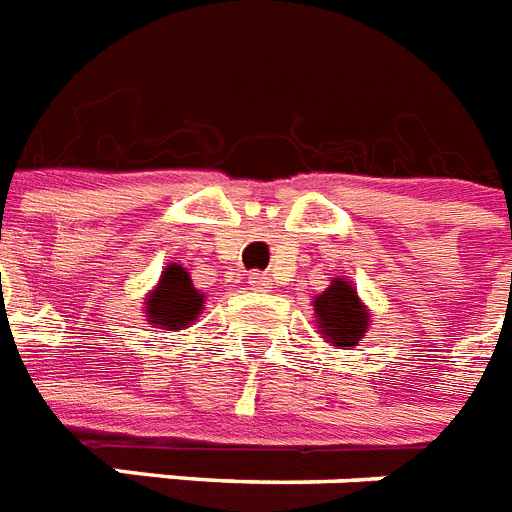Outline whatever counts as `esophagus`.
<instances>
[{
    "mask_svg": "<svg viewBox=\"0 0 512 512\" xmlns=\"http://www.w3.org/2000/svg\"><path fill=\"white\" fill-rule=\"evenodd\" d=\"M248 282H251L253 290H267L269 285H272V280H269L267 275H261V272H251V275H248Z\"/></svg>",
    "mask_w": 512,
    "mask_h": 512,
    "instance_id": "34e87169",
    "label": "esophagus"
}]
</instances>
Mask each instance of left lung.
<instances>
[{
	"label": "left lung",
	"instance_id": "1",
	"mask_svg": "<svg viewBox=\"0 0 512 512\" xmlns=\"http://www.w3.org/2000/svg\"><path fill=\"white\" fill-rule=\"evenodd\" d=\"M314 314H317L322 338L341 349L357 346L370 325V312L357 296V288L343 277H335L330 288L314 298Z\"/></svg>",
	"mask_w": 512,
	"mask_h": 512
}]
</instances>
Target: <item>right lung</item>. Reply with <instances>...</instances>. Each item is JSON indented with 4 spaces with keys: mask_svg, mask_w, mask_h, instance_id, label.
Segmentation results:
<instances>
[{
    "mask_svg": "<svg viewBox=\"0 0 512 512\" xmlns=\"http://www.w3.org/2000/svg\"><path fill=\"white\" fill-rule=\"evenodd\" d=\"M203 312V293L195 290L182 264H169L161 272V280L147 293L145 317L150 325L169 327V330H182L190 327Z\"/></svg>",
    "mask_w": 512,
    "mask_h": 512,
    "instance_id": "add662e5",
    "label": "right lung"
}]
</instances>
